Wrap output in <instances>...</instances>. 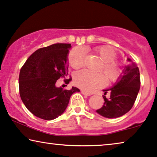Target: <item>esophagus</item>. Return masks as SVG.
Segmentation results:
<instances>
[{"mask_svg":"<svg viewBox=\"0 0 157 157\" xmlns=\"http://www.w3.org/2000/svg\"><path fill=\"white\" fill-rule=\"evenodd\" d=\"M81 93L82 94H85V95H87V96H90V95H91V94L87 93V92H85V91H83V90H82V91H81Z\"/></svg>","mask_w":157,"mask_h":157,"instance_id":"1","label":"esophagus"}]
</instances>
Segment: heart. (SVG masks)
Instances as JSON below:
<instances>
[{"instance_id": "1", "label": "heart", "mask_w": 157, "mask_h": 157, "mask_svg": "<svg viewBox=\"0 0 157 157\" xmlns=\"http://www.w3.org/2000/svg\"><path fill=\"white\" fill-rule=\"evenodd\" d=\"M94 52L100 56L103 62L100 71L105 74L108 82L117 81L122 75V69L120 64L114 61L117 58V53L113 48L101 46L94 48ZM68 61L73 69L78 70L82 67L85 63V56L82 50L79 48L72 49L68 55ZM105 77L101 72H92L84 70L75 74L74 82L82 90L90 92L105 85Z\"/></svg>"}]
</instances>
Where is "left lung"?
Returning <instances> with one entry per match:
<instances>
[{
	"mask_svg": "<svg viewBox=\"0 0 157 157\" xmlns=\"http://www.w3.org/2000/svg\"><path fill=\"white\" fill-rule=\"evenodd\" d=\"M127 61L128 65L124 67L117 82L112 88L104 90V105L96 112L105 117H120L127 113L135 102L140 88V70L131 59L128 58ZM107 92L110 93L108 99L105 97Z\"/></svg>",
	"mask_w": 157,
	"mask_h": 157,
	"instance_id": "8db88e82",
	"label": "left lung"
}]
</instances>
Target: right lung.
<instances>
[{"label": "right lung", "mask_w": 157, "mask_h": 157, "mask_svg": "<svg viewBox=\"0 0 157 157\" xmlns=\"http://www.w3.org/2000/svg\"><path fill=\"white\" fill-rule=\"evenodd\" d=\"M70 43H56L42 48L28 57L19 75V92L26 108L33 114L52 120L65 112L70 98L78 88L70 90L56 87L57 80L68 75ZM72 78L65 79L66 84Z\"/></svg>", "instance_id": "add662e5"}]
</instances>
